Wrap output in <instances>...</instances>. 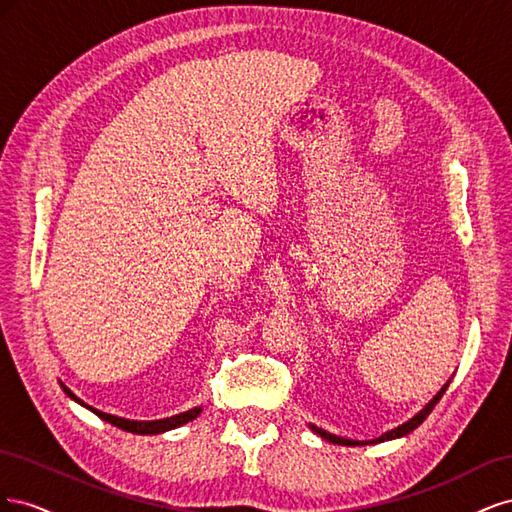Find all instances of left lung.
Listing matches in <instances>:
<instances>
[{"mask_svg":"<svg viewBox=\"0 0 512 512\" xmlns=\"http://www.w3.org/2000/svg\"><path fill=\"white\" fill-rule=\"evenodd\" d=\"M448 384H451V380H448L442 389L433 395V399L429 401V404L421 410V412H416L410 421H406L404 425H399V427H395V429H391V431H386V433H382L380 438H376V440H350V438H342V436H335V433H329V431H324V429H320V427H316V425H309V429H312L316 436H320L322 440H327V442H331V444H337V446H363V444H378V442H386V440H397V438H404V436H408V433H412L418 425H421L425 418L429 416V412L436 408V404L438 401L442 399V395H444V391L448 389Z\"/></svg>","mask_w":512,"mask_h":512,"instance_id":"1","label":"left lung"}]
</instances>
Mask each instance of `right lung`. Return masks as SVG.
I'll return each mask as SVG.
<instances>
[{
  "label": "right lung",
  "mask_w": 512,
  "mask_h": 512,
  "mask_svg": "<svg viewBox=\"0 0 512 512\" xmlns=\"http://www.w3.org/2000/svg\"><path fill=\"white\" fill-rule=\"evenodd\" d=\"M59 384H61V389H64V393H66L70 399H74L76 404H81V406H85L87 410L94 412L96 416H100L102 421L111 423V425H115V427H119V429H123V431L141 433V436H153V433H164V431H170V429H177V427H181V425H185V423L194 421V418L200 416V412H203V406H196V408H192V410H185V412L175 414V416L158 418V421H130V418H121V416H115V414H106V412H102V410H96V408L87 406L85 401L76 397L64 382H59Z\"/></svg>",
  "instance_id": "right-lung-1"
}]
</instances>
